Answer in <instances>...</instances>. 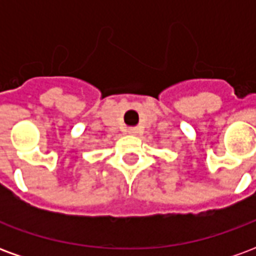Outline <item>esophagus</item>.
<instances>
[{"instance_id":"obj_1","label":"esophagus","mask_w":256,"mask_h":256,"mask_svg":"<svg viewBox=\"0 0 256 256\" xmlns=\"http://www.w3.org/2000/svg\"><path fill=\"white\" fill-rule=\"evenodd\" d=\"M138 128H128V133L130 134V136H137V134H138Z\"/></svg>"}]
</instances>
